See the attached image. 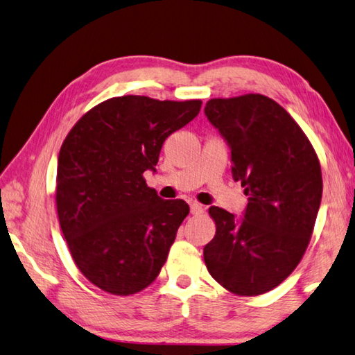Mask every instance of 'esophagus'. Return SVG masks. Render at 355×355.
<instances>
[{
	"mask_svg": "<svg viewBox=\"0 0 355 355\" xmlns=\"http://www.w3.org/2000/svg\"><path fill=\"white\" fill-rule=\"evenodd\" d=\"M189 206H191V214L192 216H198V214H202V212L205 211L203 206L200 205V203H197V202H192Z\"/></svg>",
	"mask_w": 355,
	"mask_h": 355,
	"instance_id": "esophagus-1",
	"label": "esophagus"
}]
</instances>
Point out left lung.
<instances>
[{
    "mask_svg": "<svg viewBox=\"0 0 355 355\" xmlns=\"http://www.w3.org/2000/svg\"><path fill=\"white\" fill-rule=\"evenodd\" d=\"M205 114L231 150V173L248 196L237 217L211 206L217 231L203 250L218 284L254 296L284 281L309 245L321 203L320 163L304 132L262 94L211 99Z\"/></svg>",
    "mask_w": 355,
    "mask_h": 355,
    "instance_id": "1",
    "label": "left lung"
}]
</instances>
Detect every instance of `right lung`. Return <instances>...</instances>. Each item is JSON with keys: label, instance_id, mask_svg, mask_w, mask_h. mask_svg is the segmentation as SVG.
I'll return each mask as SVG.
<instances>
[{"label": "right lung", "instance_id": "1", "mask_svg": "<svg viewBox=\"0 0 355 355\" xmlns=\"http://www.w3.org/2000/svg\"><path fill=\"white\" fill-rule=\"evenodd\" d=\"M202 101L112 98L77 121L57 164V212L83 276L113 295L146 288L164 266L184 200H163L143 173L157 172L166 138L196 118Z\"/></svg>", "mask_w": 355, "mask_h": 355}]
</instances>
